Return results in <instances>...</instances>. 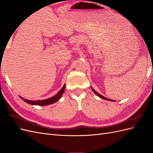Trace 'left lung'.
Returning a JSON list of instances; mask_svg holds the SVG:
<instances>
[{"label": "left lung", "instance_id": "obj_1", "mask_svg": "<svg viewBox=\"0 0 153 153\" xmlns=\"http://www.w3.org/2000/svg\"><path fill=\"white\" fill-rule=\"evenodd\" d=\"M91 89L92 90V91H93L94 93L97 95V96H98L100 98H102V99H104V100H108V101H112V100H109V99H108V98H105V97H104V96H103L102 95H101V94H100L99 93H98V92H97L96 91H95L93 89H92V88L91 87Z\"/></svg>", "mask_w": 153, "mask_h": 153}]
</instances>
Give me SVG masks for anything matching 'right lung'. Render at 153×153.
Segmentation results:
<instances>
[{"mask_svg":"<svg viewBox=\"0 0 153 153\" xmlns=\"http://www.w3.org/2000/svg\"><path fill=\"white\" fill-rule=\"evenodd\" d=\"M65 87H66V85L64 84L62 89L58 92V93L56 95H55V96L52 97V98L47 99V100H38V101H30V100H27L25 99H23L22 97H20H20L22 99H23V100H24L25 102L29 103V104H30V105H39V106L48 105H50V104L55 103L56 101H57L60 98H61L63 92H64V90H65Z\"/></svg>","mask_w":153,"mask_h":153,"instance_id":"add662e5","label":"right lung"}]
</instances>
